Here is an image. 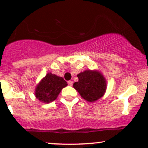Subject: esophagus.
<instances>
[{
	"mask_svg": "<svg viewBox=\"0 0 148 148\" xmlns=\"http://www.w3.org/2000/svg\"><path fill=\"white\" fill-rule=\"evenodd\" d=\"M68 84H69L70 86H72V85H73V81H68Z\"/></svg>",
	"mask_w": 148,
	"mask_h": 148,
	"instance_id": "esophagus-1",
	"label": "esophagus"
}]
</instances>
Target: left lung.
<instances>
[{
    "label": "left lung",
    "mask_w": 148,
    "mask_h": 148,
    "mask_svg": "<svg viewBox=\"0 0 148 148\" xmlns=\"http://www.w3.org/2000/svg\"><path fill=\"white\" fill-rule=\"evenodd\" d=\"M79 81L73 86L86 101H95L104 95L106 81L103 76L97 70H86L77 75Z\"/></svg>",
    "instance_id": "obj_1"
}]
</instances>
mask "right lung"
<instances>
[{
	"label": "right lung",
	"mask_w": 148,
	"mask_h": 148,
	"mask_svg": "<svg viewBox=\"0 0 148 148\" xmlns=\"http://www.w3.org/2000/svg\"><path fill=\"white\" fill-rule=\"evenodd\" d=\"M67 86L63 78L48 73L35 88V97L42 102L50 103L56 99L62 88Z\"/></svg>",
	"instance_id": "1"
}]
</instances>
